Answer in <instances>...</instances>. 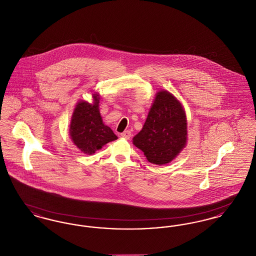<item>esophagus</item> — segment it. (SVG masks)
I'll list each match as a JSON object with an SVG mask.
<instances>
[{
    "label": "esophagus",
    "mask_w": 256,
    "mask_h": 256,
    "mask_svg": "<svg viewBox=\"0 0 256 256\" xmlns=\"http://www.w3.org/2000/svg\"><path fill=\"white\" fill-rule=\"evenodd\" d=\"M130 135H132V132L130 130H126V132H124L121 134V136H122V138H124V139H130Z\"/></svg>",
    "instance_id": "1"
}]
</instances>
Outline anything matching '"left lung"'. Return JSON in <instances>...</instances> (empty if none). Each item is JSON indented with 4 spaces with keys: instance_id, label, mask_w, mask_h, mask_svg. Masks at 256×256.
Instances as JSON below:
<instances>
[{
    "instance_id": "1",
    "label": "left lung",
    "mask_w": 256,
    "mask_h": 256,
    "mask_svg": "<svg viewBox=\"0 0 256 256\" xmlns=\"http://www.w3.org/2000/svg\"><path fill=\"white\" fill-rule=\"evenodd\" d=\"M187 118L182 102L169 91L160 90L132 143L150 163L164 165L180 154L187 144Z\"/></svg>"
}]
</instances>
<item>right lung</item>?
<instances>
[{"mask_svg":"<svg viewBox=\"0 0 256 256\" xmlns=\"http://www.w3.org/2000/svg\"><path fill=\"white\" fill-rule=\"evenodd\" d=\"M93 102L80 100L74 110L69 134L74 144L86 154H93L104 145L118 139L110 126H106L100 113V94H92Z\"/></svg>","mask_w":256,"mask_h":256,"instance_id":"1","label":"right lung"}]
</instances>
